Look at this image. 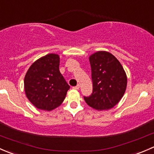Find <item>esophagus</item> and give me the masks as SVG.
Masks as SVG:
<instances>
[{"mask_svg":"<svg viewBox=\"0 0 154 154\" xmlns=\"http://www.w3.org/2000/svg\"><path fill=\"white\" fill-rule=\"evenodd\" d=\"M73 88H74V89H79V88H80V85H77V86H74V87H73Z\"/></svg>","mask_w":154,"mask_h":154,"instance_id":"34e87169","label":"esophagus"}]
</instances>
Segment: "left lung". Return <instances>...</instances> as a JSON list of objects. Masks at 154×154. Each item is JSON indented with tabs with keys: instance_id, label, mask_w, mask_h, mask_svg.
<instances>
[{
	"instance_id": "1",
	"label": "left lung",
	"mask_w": 154,
	"mask_h": 154,
	"mask_svg": "<svg viewBox=\"0 0 154 154\" xmlns=\"http://www.w3.org/2000/svg\"><path fill=\"white\" fill-rule=\"evenodd\" d=\"M92 93L84 97L89 106L97 110L112 108L123 97L127 88L126 73L120 62L107 51H97L89 57Z\"/></svg>"
}]
</instances>
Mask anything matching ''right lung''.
I'll use <instances>...</instances> for the list:
<instances>
[{"label": "right lung", "mask_w": 154, "mask_h": 154, "mask_svg": "<svg viewBox=\"0 0 154 154\" xmlns=\"http://www.w3.org/2000/svg\"><path fill=\"white\" fill-rule=\"evenodd\" d=\"M60 57L49 54L34 62L24 77V90L33 106L51 111L66 98L69 85L60 71Z\"/></svg>", "instance_id": "obj_1"}]
</instances>
